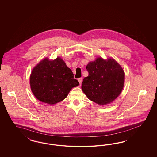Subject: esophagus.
Instances as JSON below:
<instances>
[{"label":"esophagus","mask_w":157,"mask_h":157,"mask_svg":"<svg viewBox=\"0 0 157 157\" xmlns=\"http://www.w3.org/2000/svg\"><path fill=\"white\" fill-rule=\"evenodd\" d=\"M78 81H79V82L80 85H81V84H82V78H79L78 79Z\"/></svg>","instance_id":"1"}]
</instances>
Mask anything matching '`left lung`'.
I'll return each instance as SVG.
<instances>
[{
    "instance_id": "obj_1",
    "label": "left lung",
    "mask_w": 157,
    "mask_h": 157,
    "mask_svg": "<svg viewBox=\"0 0 157 157\" xmlns=\"http://www.w3.org/2000/svg\"><path fill=\"white\" fill-rule=\"evenodd\" d=\"M89 75L82 84L88 98L99 105L109 104L123 89L125 74L121 67L113 59L105 60L98 57L86 66Z\"/></svg>"
}]
</instances>
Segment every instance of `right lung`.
Masks as SVG:
<instances>
[{"label": "right lung", "instance_id": "right-lung-1", "mask_svg": "<svg viewBox=\"0 0 157 157\" xmlns=\"http://www.w3.org/2000/svg\"><path fill=\"white\" fill-rule=\"evenodd\" d=\"M30 84L39 101L51 105L66 98L72 88L79 85L71 69L60 57L40 62L32 70Z\"/></svg>", "mask_w": 157, "mask_h": 157}]
</instances>
